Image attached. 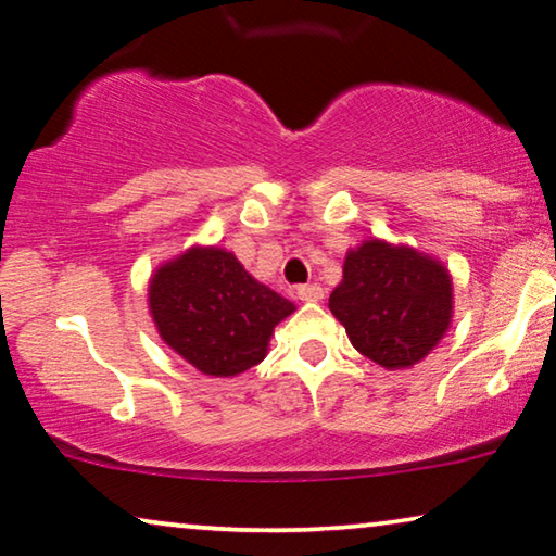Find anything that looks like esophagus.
<instances>
[{"mask_svg":"<svg viewBox=\"0 0 556 556\" xmlns=\"http://www.w3.org/2000/svg\"><path fill=\"white\" fill-rule=\"evenodd\" d=\"M298 298H301V301H320V298H324V288L318 283L298 286Z\"/></svg>","mask_w":556,"mask_h":556,"instance_id":"esophagus-1","label":"esophagus"}]
</instances>
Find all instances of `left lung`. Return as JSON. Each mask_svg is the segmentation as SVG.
I'll list each match as a JSON object with an SVG mask.
<instances>
[{
	"label": "left lung",
	"instance_id": "left-lung-1",
	"mask_svg": "<svg viewBox=\"0 0 556 556\" xmlns=\"http://www.w3.org/2000/svg\"><path fill=\"white\" fill-rule=\"evenodd\" d=\"M328 308L353 349L396 371L429 356L444 338L454 308L452 276L414 248L364 240L345 255Z\"/></svg>",
	"mask_w": 556,
	"mask_h": 556
}]
</instances>
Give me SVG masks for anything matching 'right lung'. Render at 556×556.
Returning a JSON list of instances; mask_svg holds the SVG:
<instances>
[{
    "label": "right lung",
    "instance_id": "obj_1",
    "mask_svg": "<svg viewBox=\"0 0 556 556\" xmlns=\"http://www.w3.org/2000/svg\"><path fill=\"white\" fill-rule=\"evenodd\" d=\"M157 333L205 376H238L261 364L295 305L270 291L223 248H190L150 278Z\"/></svg>",
    "mask_w": 556,
    "mask_h": 556
}]
</instances>
